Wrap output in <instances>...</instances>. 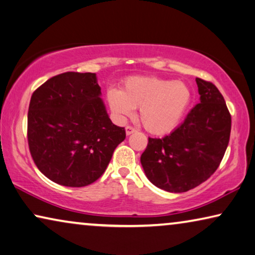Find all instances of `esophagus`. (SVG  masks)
I'll return each instance as SVG.
<instances>
[{
	"mask_svg": "<svg viewBox=\"0 0 255 255\" xmlns=\"http://www.w3.org/2000/svg\"><path fill=\"white\" fill-rule=\"evenodd\" d=\"M136 131V129L132 127V126H127L126 127V134L127 135H130V134H132V132H135Z\"/></svg>",
	"mask_w": 255,
	"mask_h": 255,
	"instance_id": "esophagus-1",
	"label": "esophagus"
}]
</instances>
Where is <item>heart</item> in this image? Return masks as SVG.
I'll use <instances>...</instances> for the list:
<instances>
[{"label": "heart", "instance_id": "heart-1", "mask_svg": "<svg viewBox=\"0 0 255 255\" xmlns=\"http://www.w3.org/2000/svg\"><path fill=\"white\" fill-rule=\"evenodd\" d=\"M108 101L118 116L129 117L139 109V120L147 131L162 135L180 124L191 102L183 82L149 77L127 79L123 90L110 89Z\"/></svg>", "mask_w": 255, "mask_h": 255}]
</instances>
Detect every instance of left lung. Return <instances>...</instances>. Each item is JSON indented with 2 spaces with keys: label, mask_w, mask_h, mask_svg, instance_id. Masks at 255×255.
<instances>
[{
  "label": "left lung",
  "mask_w": 255,
  "mask_h": 255,
  "mask_svg": "<svg viewBox=\"0 0 255 255\" xmlns=\"http://www.w3.org/2000/svg\"><path fill=\"white\" fill-rule=\"evenodd\" d=\"M199 104L162 138L149 137L140 155L146 177L168 192L198 187L218 169L229 144L231 116L219 89L196 78Z\"/></svg>",
  "instance_id": "left-lung-1"
}]
</instances>
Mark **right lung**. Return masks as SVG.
I'll return each mask as SVG.
<instances>
[{
  "label": "right lung",
  "instance_id": "add662e5",
  "mask_svg": "<svg viewBox=\"0 0 255 255\" xmlns=\"http://www.w3.org/2000/svg\"><path fill=\"white\" fill-rule=\"evenodd\" d=\"M100 96L96 74L66 72L47 80L30 97L29 152L40 172L55 183L71 188L94 183L126 138Z\"/></svg>",
  "mask_w": 255,
  "mask_h": 255
}]
</instances>
